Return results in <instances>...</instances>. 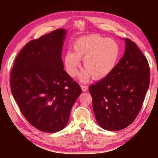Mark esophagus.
Masks as SVG:
<instances>
[{
    "label": "esophagus",
    "mask_w": 158,
    "mask_h": 158,
    "mask_svg": "<svg viewBox=\"0 0 158 158\" xmlns=\"http://www.w3.org/2000/svg\"><path fill=\"white\" fill-rule=\"evenodd\" d=\"M81 88L82 89L83 92H86L88 89V87L86 86V85H81Z\"/></svg>",
    "instance_id": "obj_1"
}]
</instances>
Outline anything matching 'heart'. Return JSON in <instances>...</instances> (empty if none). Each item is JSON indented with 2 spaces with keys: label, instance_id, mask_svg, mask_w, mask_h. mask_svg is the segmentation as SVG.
Masks as SVG:
<instances>
[{
  "label": "heart",
  "instance_id": "b5f03b06",
  "mask_svg": "<svg viewBox=\"0 0 158 158\" xmlns=\"http://www.w3.org/2000/svg\"><path fill=\"white\" fill-rule=\"evenodd\" d=\"M73 48V52L69 50L64 55L66 70L70 76L75 77L83 59L85 69L79 76V81L83 83L92 77L98 80L106 77L115 69L120 55L118 43L98 35L76 39Z\"/></svg>",
  "mask_w": 158,
  "mask_h": 158
}]
</instances>
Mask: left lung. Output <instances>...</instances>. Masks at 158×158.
<instances>
[{
	"mask_svg": "<svg viewBox=\"0 0 158 158\" xmlns=\"http://www.w3.org/2000/svg\"><path fill=\"white\" fill-rule=\"evenodd\" d=\"M123 40L122 58L108 76L89 88L97 122L109 131L126 128L135 121L149 85L147 58L135 42Z\"/></svg>",
	"mask_w": 158,
	"mask_h": 158,
	"instance_id": "left-lung-1",
	"label": "left lung"
}]
</instances>
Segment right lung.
Masks as SVG:
<instances>
[{
    "label": "right lung",
    "instance_id": "right-lung-1",
    "mask_svg": "<svg viewBox=\"0 0 158 158\" xmlns=\"http://www.w3.org/2000/svg\"><path fill=\"white\" fill-rule=\"evenodd\" d=\"M66 32L58 29L28 43L11 72V93L20 111L32 126L44 132L64 128L82 92L64 70L62 51Z\"/></svg>",
    "mask_w": 158,
    "mask_h": 158
}]
</instances>
